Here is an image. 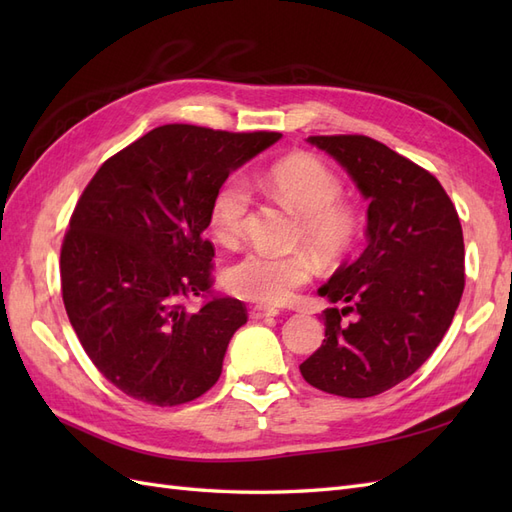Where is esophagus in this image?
I'll use <instances>...</instances> for the list:
<instances>
[{
  "mask_svg": "<svg viewBox=\"0 0 512 512\" xmlns=\"http://www.w3.org/2000/svg\"><path fill=\"white\" fill-rule=\"evenodd\" d=\"M280 314V309L275 307H267V305H252L250 307V318L252 320H262V318H271Z\"/></svg>",
  "mask_w": 512,
  "mask_h": 512,
  "instance_id": "34e87169",
  "label": "esophagus"
}]
</instances>
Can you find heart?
Masks as SVG:
<instances>
[{
    "label": "heart",
    "mask_w": 512,
    "mask_h": 512,
    "mask_svg": "<svg viewBox=\"0 0 512 512\" xmlns=\"http://www.w3.org/2000/svg\"><path fill=\"white\" fill-rule=\"evenodd\" d=\"M258 185L273 200L299 218V241L320 258H339L354 245L361 232L356 209L342 196V181L333 170L312 156H290L271 164L258 177ZM252 211V190L243 177L226 179L215 192L209 224L222 243H235L245 230ZM314 275V262L307 254L273 256L247 252L226 269L224 280L237 297L282 305Z\"/></svg>",
    "instance_id": "obj_1"
}]
</instances>
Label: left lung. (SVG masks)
I'll list each match as a JSON object with an SVG mask.
<instances>
[{"label": "left lung", "mask_w": 512, "mask_h": 512, "mask_svg": "<svg viewBox=\"0 0 512 512\" xmlns=\"http://www.w3.org/2000/svg\"><path fill=\"white\" fill-rule=\"evenodd\" d=\"M307 143L346 168L369 207L365 252L318 288L344 307L324 309V342L299 369L324 393L374 397L410 378L451 327L466 284L459 215L436 177L374 138Z\"/></svg>", "instance_id": "obj_1"}]
</instances>
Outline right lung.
Masks as SVG:
<instances>
[{
  "mask_svg": "<svg viewBox=\"0 0 512 512\" xmlns=\"http://www.w3.org/2000/svg\"><path fill=\"white\" fill-rule=\"evenodd\" d=\"M282 138L168 123L108 158L74 207L61 245V297L100 374L151 406H179L222 374L230 337L247 322L239 299L211 290L203 237L232 170Z\"/></svg>",
  "mask_w": 512,
  "mask_h": 512,
  "instance_id": "right-lung-1",
  "label": "right lung"
}]
</instances>
